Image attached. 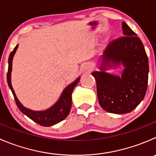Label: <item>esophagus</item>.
<instances>
[{"mask_svg":"<svg viewBox=\"0 0 156 156\" xmlns=\"http://www.w3.org/2000/svg\"><path fill=\"white\" fill-rule=\"evenodd\" d=\"M84 71L85 72H87V73H90V72L92 71V66L91 65L89 64V63H87V64L84 66Z\"/></svg>","mask_w":156,"mask_h":156,"instance_id":"34e87169","label":"esophagus"}]
</instances>
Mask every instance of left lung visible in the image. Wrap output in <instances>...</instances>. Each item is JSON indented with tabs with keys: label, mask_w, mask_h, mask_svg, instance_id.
<instances>
[{
	"label": "left lung",
	"mask_w": 156,
	"mask_h": 156,
	"mask_svg": "<svg viewBox=\"0 0 156 156\" xmlns=\"http://www.w3.org/2000/svg\"><path fill=\"white\" fill-rule=\"evenodd\" d=\"M122 30L124 36L110 43L98 59L100 71L91 73L96 80L100 105L116 114L129 113L141 103L149 77V60L143 43L125 22ZM120 65L124 67L120 76L106 72Z\"/></svg>",
	"instance_id": "1"
}]
</instances>
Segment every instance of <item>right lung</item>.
<instances>
[{
  "instance_id": "add662e5",
  "label": "right lung",
  "mask_w": 156,
  "mask_h": 156,
  "mask_svg": "<svg viewBox=\"0 0 156 156\" xmlns=\"http://www.w3.org/2000/svg\"><path fill=\"white\" fill-rule=\"evenodd\" d=\"M17 48L18 45H16L13 49V52H11V53L10 54V56L8 58V72H7V84H8L9 87L13 93L16 106L23 114H25L26 116H28L29 118L31 119L32 120L36 122L38 124L41 125V126H51L62 121L67 117L68 115L70 113L71 107H72V91H73L75 86L79 82L80 77H78L76 80H75L72 84H69L63 90L61 96L56 101V103L49 108L45 110H38V111L27 108L20 102L18 98H16V95L11 84L12 62H13V58L14 56V54L16 53Z\"/></svg>"
}]
</instances>
